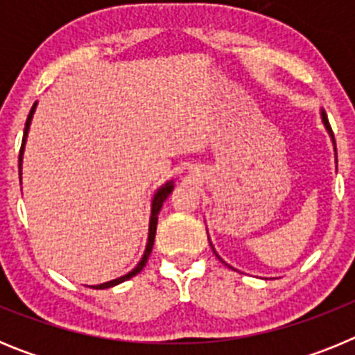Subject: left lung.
I'll return each mask as SVG.
<instances>
[{"mask_svg":"<svg viewBox=\"0 0 355 355\" xmlns=\"http://www.w3.org/2000/svg\"><path fill=\"white\" fill-rule=\"evenodd\" d=\"M322 121H324L325 128H327L329 135H331V139H332V140H334V135H332V130H331V124H329V119H327V114H325L324 110H322ZM334 149H336V147H334ZM218 259H220V258H218Z\"/></svg>","mask_w":355,"mask_h":355,"instance_id":"1","label":"left lung"}]
</instances>
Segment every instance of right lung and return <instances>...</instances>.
<instances>
[{
  "instance_id": "right-lung-1",
  "label": "right lung",
  "mask_w": 355,
  "mask_h": 355,
  "mask_svg": "<svg viewBox=\"0 0 355 355\" xmlns=\"http://www.w3.org/2000/svg\"><path fill=\"white\" fill-rule=\"evenodd\" d=\"M35 106H37V103H35V105H33V106H31L30 114H28V119H26V126H24V135H23V144H21V153H19V167H21V162H23L24 144H26L28 130H30L31 117H33V112H35ZM171 192H172V181H171V183L165 184V187L159 188L158 192H156L155 199H153V209H150V222H149V240H147L146 252H144V258L140 259L139 265L135 266V268L130 272V274L122 275V277H119V279H114V281H108V283L97 284V286H90V288H94V290H106V288H112V286H115V284H119V283H124V281H128V279H131V277H133V275H137L140 270H142L144 266H146L147 259H149V254H150V250H153V245H155L156 225H158V213H159V209H162V206H163V200L167 199L168 193H171Z\"/></svg>"
}]
</instances>
